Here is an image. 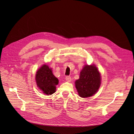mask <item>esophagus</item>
<instances>
[{
    "instance_id": "esophagus-1",
    "label": "esophagus",
    "mask_w": 134,
    "mask_h": 134,
    "mask_svg": "<svg viewBox=\"0 0 134 134\" xmlns=\"http://www.w3.org/2000/svg\"><path fill=\"white\" fill-rule=\"evenodd\" d=\"M66 80L67 82H71V80H72L71 77L69 76H67L66 77Z\"/></svg>"
}]
</instances>
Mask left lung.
<instances>
[{"label":"left lung","mask_w":134,"mask_h":134,"mask_svg":"<svg viewBox=\"0 0 134 134\" xmlns=\"http://www.w3.org/2000/svg\"><path fill=\"white\" fill-rule=\"evenodd\" d=\"M75 83L80 97L92 96L97 92L101 83L100 75L97 68L94 65L85 66L80 72L79 79Z\"/></svg>","instance_id":"left-lung-1"}]
</instances>
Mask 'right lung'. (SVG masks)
Here are the masks:
<instances>
[{
  "label": "right lung",
  "mask_w": 134,
  "mask_h": 134,
  "mask_svg": "<svg viewBox=\"0 0 134 134\" xmlns=\"http://www.w3.org/2000/svg\"><path fill=\"white\" fill-rule=\"evenodd\" d=\"M37 85L47 95H51L55 92L56 86L59 80L53 75L51 68L44 65L37 71L36 74Z\"/></svg>",
  "instance_id": "add662e5"
}]
</instances>
